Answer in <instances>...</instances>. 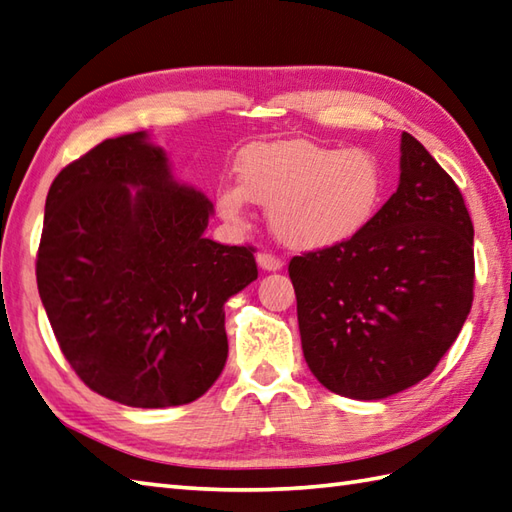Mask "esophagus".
Listing matches in <instances>:
<instances>
[{
  "mask_svg": "<svg viewBox=\"0 0 512 512\" xmlns=\"http://www.w3.org/2000/svg\"><path fill=\"white\" fill-rule=\"evenodd\" d=\"M257 266L262 270H268V273H275V270H281L284 262L273 253H268V250H262V253H257Z\"/></svg>",
  "mask_w": 512,
  "mask_h": 512,
  "instance_id": "34e87169",
  "label": "esophagus"
}]
</instances>
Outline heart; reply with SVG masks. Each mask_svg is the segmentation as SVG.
Wrapping results in <instances>:
<instances>
[{
  "instance_id": "1",
  "label": "heart",
  "mask_w": 512,
  "mask_h": 512,
  "mask_svg": "<svg viewBox=\"0 0 512 512\" xmlns=\"http://www.w3.org/2000/svg\"><path fill=\"white\" fill-rule=\"evenodd\" d=\"M235 184L217 189V211L242 222L248 200L268 206L281 242L321 250L358 235L383 202V167L367 149L321 147L301 138L253 145L237 158Z\"/></svg>"
}]
</instances>
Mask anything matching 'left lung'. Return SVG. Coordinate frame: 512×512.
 I'll list each match as a JSON object with an SVG mask.
<instances>
[{
    "mask_svg": "<svg viewBox=\"0 0 512 512\" xmlns=\"http://www.w3.org/2000/svg\"><path fill=\"white\" fill-rule=\"evenodd\" d=\"M303 358L319 383L380 400L420 383L473 303V222L458 184L411 134L398 189L361 233L292 257Z\"/></svg>",
    "mask_w": 512,
    "mask_h": 512,
    "instance_id": "obj_1",
    "label": "left lung"
}]
</instances>
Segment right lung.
Wrapping results in <instances>:
<instances>
[{"mask_svg":"<svg viewBox=\"0 0 512 512\" xmlns=\"http://www.w3.org/2000/svg\"><path fill=\"white\" fill-rule=\"evenodd\" d=\"M213 204L147 132L107 138L46 198L39 297L63 356L96 394L162 409L222 374L224 303L257 279L253 248L204 237Z\"/></svg>","mask_w":512,"mask_h":512,"instance_id":"1","label":"right lung"}]
</instances>
